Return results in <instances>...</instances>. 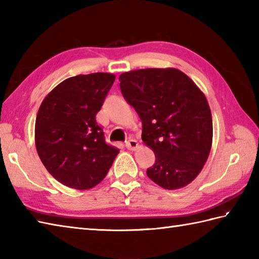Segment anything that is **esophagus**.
Returning a JSON list of instances; mask_svg holds the SVG:
<instances>
[{"mask_svg":"<svg viewBox=\"0 0 259 259\" xmlns=\"http://www.w3.org/2000/svg\"><path fill=\"white\" fill-rule=\"evenodd\" d=\"M125 147L128 148L129 150H135L138 148V142H137V140L135 139H128L125 141Z\"/></svg>","mask_w":259,"mask_h":259,"instance_id":"1","label":"esophagus"}]
</instances>
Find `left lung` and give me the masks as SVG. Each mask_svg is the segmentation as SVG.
<instances>
[{
    "label": "left lung",
    "instance_id": "left-lung-1",
    "mask_svg": "<svg viewBox=\"0 0 259 259\" xmlns=\"http://www.w3.org/2000/svg\"><path fill=\"white\" fill-rule=\"evenodd\" d=\"M123 98L142 121V141L156 155L147 176L164 189L194 180L207 161L212 119L205 95L177 69H142L119 76Z\"/></svg>",
    "mask_w": 259,
    "mask_h": 259
}]
</instances>
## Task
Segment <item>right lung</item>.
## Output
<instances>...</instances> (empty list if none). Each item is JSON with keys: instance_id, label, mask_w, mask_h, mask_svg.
Wrapping results in <instances>:
<instances>
[{"instance_id": "obj_1", "label": "right lung", "mask_w": 259, "mask_h": 259, "mask_svg": "<svg viewBox=\"0 0 259 259\" xmlns=\"http://www.w3.org/2000/svg\"><path fill=\"white\" fill-rule=\"evenodd\" d=\"M115 76L75 75L49 93L35 121V146L42 163L62 185L90 189L106 177L119 149L108 144L96 115Z\"/></svg>"}]
</instances>
